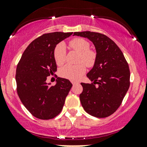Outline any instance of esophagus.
<instances>
[{
	"label": "esophagus",
	"mask_w": 147,
	"mask_h": 147,
	"mask_svg": "<svg viewBox=\"0 0 147 147\" xmlns=\"http://www.w3.org/2000/svg\"><path fill=\"white\" fill-rule=\"evenodd\" d=\"M72 85H73V86H74V85H75V84H76V82H74V81H72Z\"/></svg>",
	"instance_id": "34e87169"
}]
</instances>
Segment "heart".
I'll return each instance as SVG.
<instances>
[{
  "label": "heart",
  "instance_id": "b5f03b06",
  "mask_svg": "<svg viewBox=\"0 0 147 147\" xmlns=\"http://www.w3.org/2000/svg\"><path fill=\"white\" fill-rule=\"evenodd\" d=\"M69 46L72 50L79 53L77 65H66L61 68L59 75L71 80H78L86 72V67H93L96 59V53L90 49V43L86 39L76 38L69 42ZM53 58L58 66L64 64L66 60V46L64 42H59L53 51Z\"/></svg>",
  "mask_w": 147,
  "mask_h": 147
}]
</instances>
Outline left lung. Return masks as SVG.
Segmentation results:
<instances>
[{
  "mask_svg": "<svg viewBox=\"0 0 147 147\" xmlns=\"http://www.w3.org/2000/svg\"><path fill=\"white\" fill-rule=\"evenodd\" d=\"M74 35L90 40L96 51L95 64L87 74L93 83H81L82 106L94 117H109L118 109L129 88L128 64L120 48L107 35L90 31L74 32Z\"/></svg>",
  "mask_w": 147,
  "mask_h": 147,
  "instance_id": "8db88e82",
  "label": "left lung"
}]
</instances>
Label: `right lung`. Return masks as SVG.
I'll return each mask as SVG.
<instances>
[{"label": "right lung", "instance_id": "add662e5", "mask_svg": "<svg viewBox=\"0 0 147 147\" xmlns=\"http://www.w3.org/2000/svg\"><path fill=\"white\" fill-rule=\"evenodd\" d=\"M72 32L43 34L34 40L23 53L16 71V90L20 100L34 117L49 120L61 112L72 84L57 78L55 86L46 83L57 72L53 51L59 42Z\"/></svg>", "mask_w": 147, "mask_h": 147}]
</instances>
